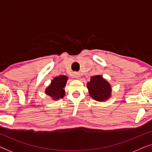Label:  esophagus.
<instances>
[{"instance_id":"obj_1","label":"esophagus","mask_w":152,"mask_h":152,"mask_svg":"<svg viewBox=\"0 0 152 152\" xmlns=\"http://www.w3.org/2000/svg\"><path fill=\"white\" fill-rule=\"evenodd\" d=\"M74 77L77 79H79V78H80V73H78V72H75Z\"/></svg>"}]
</instances>
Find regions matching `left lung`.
Listing matches in <instances>:
<instances>
[{
	"label": "left lung",
	"instance_id": "obj_1",
	"mask_svg": "<svg viewBox=\"0 0 152 152\" xmlns=\"http://www.w3.org/2000/svg\"><path fill=\"white\" fill-rule=\"evenodd\" d=\"M87 88L89 95L96 101H105L111 97V85L101 75L91 77L90 82L87 83Z\"/></svg>",
	"mask_w": 152,
	"mask_h": 152
}]
</instances>
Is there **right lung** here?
Listing matches in <instances>:
<instances>
[{
  "instance_id": "obj_1",
  "label": "right lung",
  "mask_w": 152,
  "mask_h": 152,
  "mask_svg": "<svg viewBox=\"0 0 152 152\" xmlns=\"http://www.w3.org/2000/svg\"><path fill=\"white\" fill-rule=\"evenodd\" d=\"M68 77L65 75L56 77L52 80L51 84L45 89V93L53 100H57L60 98H63L65 95V91L64 88L66 86Z\"/></svg>"
}]
</instances>
